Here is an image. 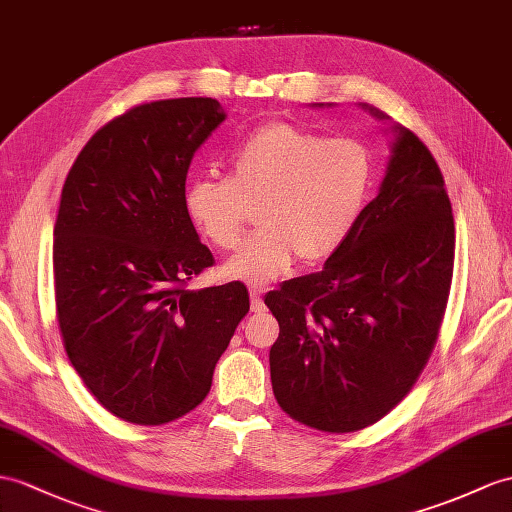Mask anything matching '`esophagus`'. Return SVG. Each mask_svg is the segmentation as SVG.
I'll list each match as a JSON object with an SVG mask.
<instances>
[{
  "label": "esophagus",
  "instance_id": "34e87169",
  "mask_svg": "<svg viewBox=\"0 0 512 512\" xmlns=\"http://www.w3.org/2000/svg\"><path fill=\"white\" fill-rule=\"evenodd\" d=\"M263 293H265L263 286H252V291H249V297H252V310H254V313H263V310H265Z\"/></svg>",
  "mask_w": 512,
  "mask_h": 512
}]
</instances>
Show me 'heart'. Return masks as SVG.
Returning a JSON list of instances; mask_svg holds the SVG:
<instances>
[{"label":"heart","mask_w":512,"mask_h":512,"mask_svg":"<svg viewBox=\"0 0 512 512\" xmlns=\"http://www.w3.org/2000/svg\"><path fill=\"white\" fill-rule=\"evenodd\" d=\"M371 186L367 149L328 139L289 121H271L243 141L228 180L202 178L186 193L195 226L221 252L239 247L254 223L260 230L223 271L265 284L299 263L330 258L363 213Z\"/></svg>","instance_id":"obj_1"}]
</instances>
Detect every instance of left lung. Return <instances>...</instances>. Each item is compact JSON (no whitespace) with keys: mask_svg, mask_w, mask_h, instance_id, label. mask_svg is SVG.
<instances>
[{"mask_svg":"<svg viewBox=\"0 0 512 512\" xmlns=\"http://www.w3.org/2000/svg\"><path fill=\"white\" fill-rule=\"evenodd\" d=\"M443 173L400 128L378 197L321 271L265 297L280 334L269 352L286 415L330 434L380 421L419 380L439 339L454 273Z\"/></svg>","mask_w":512,"mask_h":512,"instance_id":"left-lung-1","label":"left lung"}]
</instances>
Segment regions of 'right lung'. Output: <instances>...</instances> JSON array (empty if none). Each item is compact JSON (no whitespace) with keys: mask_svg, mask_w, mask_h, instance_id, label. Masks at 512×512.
Segmentation results:
<instances>
[{"mask_svg":"<svg viewBox=\"0 0 512 512\" xmlns=\"http://www.w3.org/2000/svg\"><path fill=\"white\" fill-rule=\"evenodd\" d=\"M223 119L213 97L134 106L91 136L62 186V345L95 400L128 423L162 426L202 404L249 313L243 282L186 289L215 265L186 208V173Z\"/></svg>","mask_w":512,"mask_h":512,"instance_id":"1","label":"right lung"}]
</instances>
